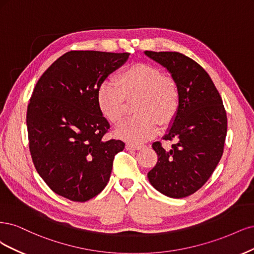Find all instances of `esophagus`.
I'll return each instance as SVG.
<instances>
[{"label": "esophagus", "mask_w": 254, "mask_h": 254, "mask_svg": "<svg viewBox=\"0 0 254 254\" xmlns=\"http://www.w3.org/2000/svg\"><path fill=\"white\" fill-rule=\"evenodd\" d=\"M143 144H139V143H134V142H127V144H126V149L127 150H134V151H136V150H140V149H142L143 148Z\"/></svg>", "instance_id": "1"}]
</instances>
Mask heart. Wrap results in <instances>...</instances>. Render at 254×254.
I'll list each match as a JSON object with an SVG mask.
<instances>
[{
    "label": "heart",
    "mask_w": 254,
    "mask_h": 254,
    "mask_svg": "<svg viewBox=\"0 0 254 254\" xmlns=\"http://www.w3.org/2000/svg\"><path fill=\"white\" fill-rule=\"evenodd\" d=\"M135 101L137 115L116 128V135L130 142H142L158 132V125L173 122L181 106V93L174 80L149 64L129 65L117 76L115 82H103L97 92V104L111 124L125 117L127 102Z\"/></svg>",
    "instance_id": "obj_1"
}]
</instances>
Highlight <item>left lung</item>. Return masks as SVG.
I'll list each match as a JSON object with an SVG mask.
<instances>
[{
	"instance_id": "obj_1",
	"label": "left lung",
	"mask_w": 254,
	"mask_h": 254,
	"mask_svg": "<svg viewBox=\"0 0 254 254\" xmlns=\"http://www.w3.org/2000/svg\"><path fill=\"white\" fill-rule=\"evenodd\" d=\"M144 54L171 73L181 93V106L165 140L170 151L153 143L158 160L149 173L151 185L172 198L187 197L207 183L222 158L227 115L222 97L208 72L189 57L176 52Z\"/></svg>"
}]
</instances>
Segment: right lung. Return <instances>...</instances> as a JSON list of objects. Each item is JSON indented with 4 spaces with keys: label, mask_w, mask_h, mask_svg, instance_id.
I'll use <instances>...</instances> for the list:
<instances>
[{
    "label": "right lung",
    "mask_w": 254,
    "mask_h": 254,
    "mask_svg": "<svg viewBox=\"0 0 254 254\" xmlns=\"http://www.w3.org/2000/svg\"><path fill=\"white\" fill-rule=\"evenodd\" d=\"M128 56L70 51L38 80L26 115L29 150L39 175L56 194L83 202L108 185L125 142L103 139L110 124L98 108L97 92Z\"/></svg>",
    "instance_id": "1"
}]
</instances>
